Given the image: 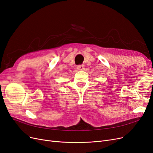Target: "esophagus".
Instances as JSON below:
<instances>
[{
	"instance_id": "obj_1",
	"label": "esophagus",
	"mask_w": 153,
	"mask_h": 153,
	"mask_svg": "<svg viewBox=\"0 0 153 153\" xmlns=\"http://www.w3.org/2000/svg\"><path fill=\"white\" fill-rule=\"evenodd\" d=\"M77 69L78 70H83L84 69V66L82 65H80L77 66Z\"/></svg>"
}]
</instances>
